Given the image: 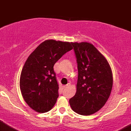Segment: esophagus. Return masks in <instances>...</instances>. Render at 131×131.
Returning a JSON list of instances; mask_svg holds the SVG:
<instances>
[{
	"label": "esophagus",
	"instance_id": "34e87169",
	"mask_svg": "<svg viewBox=\"0 0 131 131\" xmlns=\"http://www.w3.org/2000/svg\"><path fill=\"white\" fill-rule=\"evenodd\" d=\"M70 83H68V84H67V85H65L63 86V88H64V89H66V88H68L70 87Z\"/></svg>",
	"mask_w": 131,
	"mask_h": 131
}]
</instances>
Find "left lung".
Segmentation results:
<instances>
[{"instance_id": "left-lung-1", "label": "left lung", "mask_w": 131, "mask_h": 131, "mask_svg": "<svg viewBox=\"0 0 131 131\" xmlns=\"http://www.w3.org/2000/svg\"><path fill=\"white\" fill-rule=\"evenodd\" d=\"M78 64L76 95L69 100L73 111L81 115L95 114L111 93L113 77L105 57L91 43L72 42Z\"/></svg>"}]
</instances>
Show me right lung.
Instances as JSON below:
<instances>
[{
	"label": "right lung",
	"mask_w": 131,
	"mask_h": 131,
	"mask_svg": "<svg viewBox=\"0 0 131 131\" xmlns=\"http://www.w3.org/2000/svg\"><path fill=\"white\" fill-rule=\"evenodd\" d=\"M72 49L71 43L48 40L26 61L20 76V89L25 101L36 112H47L57 102L59 84L53 66Z\"/></svg>",
	"instance_id": "obj_1"
}]
</instances>
